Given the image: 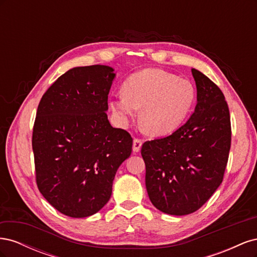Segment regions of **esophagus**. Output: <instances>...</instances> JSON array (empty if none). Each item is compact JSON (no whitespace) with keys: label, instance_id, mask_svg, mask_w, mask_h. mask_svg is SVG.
<instances>
[{"label":"esophagus","instance_id":"1","mask_svg":"<svg viewBox=\"0 0 257 257\" xmlns=\"http://www.w3.org/2000/svg\"><path fill=\"white\" fill-rule=\"evenodd\" d=\"M142 145H143V142L141 141V139L135 138L134 141H133V151L134 152H139V151H141Z\"/></svg>","mask_w":257,"mask_h":257}]
</instances>
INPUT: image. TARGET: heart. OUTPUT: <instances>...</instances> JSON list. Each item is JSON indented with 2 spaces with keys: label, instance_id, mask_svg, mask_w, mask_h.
Returning <instances> with one entry per match:
<instances>
[{
  "label": "heart",
  "instance_id": "heart-1",
  "mask_svg": "<svg viewBox=\"0 0 257 257\" xmlns=\"http://www.w3.org/2000/svg\"><path fill=\"white\" fill-rule=\"evenodd\" d=\"M122 92L109 102L115 121L125 127L141 108L143 124L155 136L168 135L180 126L196 98L195 88L189 80L159 68L131 75Z\"/></svg>",
  "mask_w": 257,
  "mask_h": 257
}]
</instances>
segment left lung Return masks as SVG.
Returning <instances> with one entry per match:
<instances>
[{
  "label": "left lung",
  "mask_w": 257,
  "mask_h": 257,
  "mask_svg": "<svg viewBox=\"0 0 257 257\" xmlns=\"http://www.w3.org/2000/svg\"><path fill=\"white\" fill-rule=\"evenodd\" d=\"M195 110L165 138L142 147L146 188L153 206L172 215L195 212L222 183L230 149V116L222 91L192 68Z\"/></svg>",
  "instance_id": "obj_1"
}]
</instances>
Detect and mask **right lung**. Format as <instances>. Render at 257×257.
<instances>
[{"mask_svg": "<svg viewBox=\"0 0 257 257\" xmlns=\"http://www.w3.org/2000/svg\"><path fill=\"white\" fill-rule=\"evenodd\" d=\"M115 78L107 65L73 67L43 95L33 128L38 190L71 217L95 214L109 200L116 170L130 158L133 139L108 120Z\"/></svg>", "mask_w": 257, "mask_h": 257, "instance_id": "add662e5", "label": "right lung"}]
</instances>
